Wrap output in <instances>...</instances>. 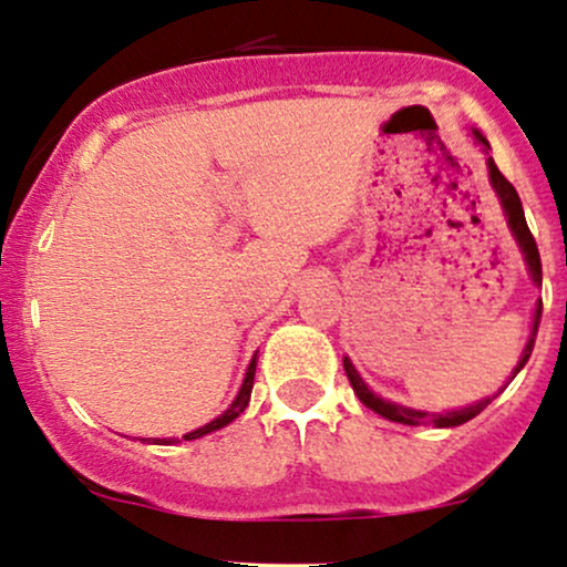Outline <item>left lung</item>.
<instances>
[{
	"label": "left lung",
	"instance_id": "1",
	"mask_svg": "<svg viewBox=\"0 0 567 567\" xmlns=\"http://www.w3.org/2000/svg\"><path fill=\"white\" fill-rule=\"evenodd\" d=\"M474 138H476L478 143H482L484 152H486V148H489V143H486V138H484V135L478 133V131H474ZM486 164H489V181H492V185H494V190H497L499 200H503V209H505V214H507V225H511L515 240H518L523 256H526L528 271H532L534 282L542 285V259H539V248H536L534 235H532V230H528L526 217H523V206H520L518 190H515L513 183L507 181L503 172L497 169V164H494L492 156H489V159H486ZM539 319H542V303L536 306L534 334H532V340H528L526 350H523V358H520L518 367H515V374H518V371H520L523 367H526L528 355H532L536 329H539ZM342 363H346V374H348V379H350V384H353V392L358 395V400H361V403L367 405V408H371V411H374V413L384 415V419L398 421V424H408V426H440V429H442V426H461V424H465V421H471V419H474V415L482 413L484 408L492 403V398H486V400H478V403H474V405L461 408V411H450V413H424V411H413V408H403V405H395V403H386V400L377 398L374 392H371L369 386L363 384V379L358 377V371L353 369V363H350L348 358H346V361H342Z\"/></svg>",
	"mask_w": 567,
	"mask_h": 567
}]
</instances>
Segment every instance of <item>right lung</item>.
I'll return each mask as SVG.
<instances>
[{
	"label": "right lung",
	"mask_w": 567,
	"mask_h": 567,
	"mask_svg": "<svg viewBox=\"0 0 567 567\" xmlns=\"http://www.w3.org/2000/svg\"><path fill=\"white\" fill-rule=\"evenodd\" d=\"M254 374H256V358H254V361H250V367L246 371V382H243L238 398H235V403L227 408V411L221 413L219 419H214L212 424H206V426L196 429V432L185 434L183 440H198V436H204V434H209V432H217V429L227 426V424H230V421L238 419V415L246 411V405H248V400H250V390H254ZM169 442H175V440H154V444H169Z\"/></svg>",
	"instance_id": "add662e5"
}]
</instances>
